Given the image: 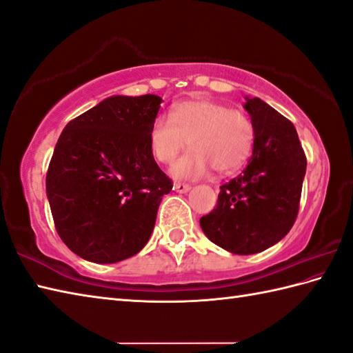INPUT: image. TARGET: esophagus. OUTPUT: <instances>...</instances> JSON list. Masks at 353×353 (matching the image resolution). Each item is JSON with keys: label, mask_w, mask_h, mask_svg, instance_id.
Returning a JSON list of instances; mask_svg holds the SVG:
<instances>
[{"label": "esophagus", "mask_w": 353, "mask_h": 353, "mask_svg": "<svg viewBox=\"0 0 353 353\" xmlns=\"http://www.w3.org/2000/svg\"><path fill=\"white\" fill-rule=\"evenodd\" d=\"M172 190L177 191V192H188L191 190V186L188 183H181V182H176L174 186H172Z\"/></svg>", "instance_id": "esophagus-1"}]
</instances>
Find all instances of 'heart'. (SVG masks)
Wrapping results in <instances>:
<instances>
[{
    "instance_id": "b5f03b06",
    "label": "heart",
    "mask_w": 353,
    "mask_h": 353,
    "mask_svg": "<svg viewBox=\"0 0 353 353\" xmlns=\"http://www.w3.org/2000/svg\"><path fill=\"white\" fill-rule=\"evenodd\" d=\"M150 150L159 163L170 165L190 145L174 167L176 177H202L236 171L251 154L254 127L245 113L211 99L176 103L170 119L157 117L150 127Z\"/></svg>"
}]
</instances>
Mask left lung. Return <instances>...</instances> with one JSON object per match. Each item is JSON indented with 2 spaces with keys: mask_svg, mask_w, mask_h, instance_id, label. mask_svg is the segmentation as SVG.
I'll use <instances>...</instances> for the list:
<instances>
[{
  "mask_svg": "<svg viewBox=\"0 0 353 353\" xmlns=\"http://www.w3.org/2000/svg\"><path fill=\"white\" fill-rule=\"evenodd\" d=\"M245 110L254 127L248 167L220 186L217 206L200 219L212 243L232 254L250 255L277 243L299 214L306 156L291 121L260 98Z\"/></svg>",
  "mask_w": 353,
  "mask_h": 353,
  "instance_id": "8db88e82",
  "label": "left lung"
}]
</instances>
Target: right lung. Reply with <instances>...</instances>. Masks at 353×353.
I'll return each instance as SVG.
<instances>
[{
  "instance_id": "1",
  "label": "right lung",
  "mask_w": 353,
  "mask_h": 353,
  "mask_svg": "<svg viewBox=\"0 0 353 353\" xmlns=\"http://www.w3.org/2000/svg\"><path fill=\"white\" fill-rule=\"evenodd\" d=\"M161 102L110 96L62 130L46 190L61 240L81 259L116 263L147 245L172 188L150 150Z\"/></svg>"
}]
</instances>
